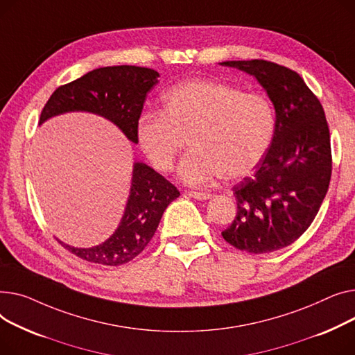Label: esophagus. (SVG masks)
I'll use <instances>...</instances> for the list:
<instances>
[{
    "mask_svg": "<svg viewBox=\"0 0 355 355\" xmlns=\"http://www.w3.org/2000/svg\"><path fill=\"white\" fill-rule=\"evenodd\" d=\"M187 195H189L191 198L199 199V200H206V199H211V198H212V195L207 193V192H195V191H189V192H187Z\"/></svg>",
    "mask_w": 355,
    "mask_h": 355,
    "instance_id": "esophagus-1",
    "label": "esophagus"
}]
</instances>
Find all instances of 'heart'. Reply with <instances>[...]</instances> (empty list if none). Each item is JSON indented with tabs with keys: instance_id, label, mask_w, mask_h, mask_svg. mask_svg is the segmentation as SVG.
<instances>
[{
	"instance_id": "obj_1",
	"label": "heart",
	"mask_w": 355,
	"mask_h": 355,
	"mask_svg": "<svg viewBox=\"0 0 355 355\" xmlns=\"http://www.w3.org/2000/svg\"><path fill=\"white\" fill-rule=\"evenodd\" d=\"M277 129L275 109L261 93H243L216 80L182 83L166 93L163 110L140 117L137 140L160 172H171L191 137L193 150L180 164L189 184H207L225 175L241 179L265 157Z\"/></svg>"
}]
</instances>
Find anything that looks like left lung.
Segmentation results:
<instances>
[{"mask_svg":"<svg viewBox=\"0 0 355 355\" xmlns=\"http://www.w3.org/2000/svg\"><path fill=\"white\" fill-rule=\"evenodd\" d=\"M257 77L272 100L277 129L252 176L234 186L238 214L222 232L239 251L266 254L295 242L315 219L331 180L329 129L302 77L266 60L223 61Z\"/></svg>","mask_w":355,"mask_h":355,"instance_id":"left-lung-1","label":"left lung"}]
</instances>
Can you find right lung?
<instances>
[{
    "instance_id": "obj_1",
    "label": "right lung",
    "mask_w": 355,
    "mask_h": 355,
    "mask_svg": "<svg viewBox=\"0 0 355 355\" xmlns=\"http://www.w3.org/2000/svg\"><path fill=\"white\" fill-rule=\"evenodd\" d=\"M159 73L136 66H113L93 70L62 85L50 96L40 123L51 116L85 110L107 117L137 143V126L148 92ZM180 192L168 179L144 163H136L126 211L117 231L104 243L81 249L61 243L69 252L87 262L119 266L135 259L153 238L162 215Z\"/></svg>"
}]
</instances>
